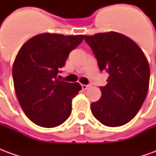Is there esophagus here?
<instances>
[{
	"instance_id": "1",
	"label": "esophagus",
	"mask_w": 156,
	"mask_h": 156,
	"mask_svg": "<svg viewBox=\"0 0 156 156\" xmlns=\"http://www.w3.org/2000/svg\"><path fill=\"white\" fill-rule=\"evenodd\" d=\"M82 88L83 89V90H86V89H88L89 87H90V85H86V84H81Z\"/></svg>"
}]
</instances>
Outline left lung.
<instances>
[{"mask_svg": "<svg viewBox=\"0 0 156 156\" xmlns=\"http://www.w3.org/2000/svg\"><path fill=\"white\" fill-rule=\"evenodd\" d=\"M83 37L97 58L99 70L109 74L107 84L100 87L101 98L91 104L92 114L108 127L127 124L137 115L149 90L147 58L133 40L119 32Z\"/></svg>", "mask_w": 156, "mask_h": 156, "instance_id": "left-lung-1", "label": "left lung"}]
</instances>
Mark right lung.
Returning <instances> with one entry per match:
<instances>
[{"instance_id": "1", "label": "right lung", "mask_w": 156, "mask_h": 156, "mask_svg": "<svg viewBox=\"0 0 156 156\" xmlns=\"http://www.w3.org/2000/svg\"><path fill=\"white\" fill-rule=\"evenodd\" d=\"M83 35L41 33L23 44L16 57L12 76L22 110L34 124L57 127L72 112V100L82 89L78 83L60 81L57 76Z\"/></svg>"}]
</instances>
